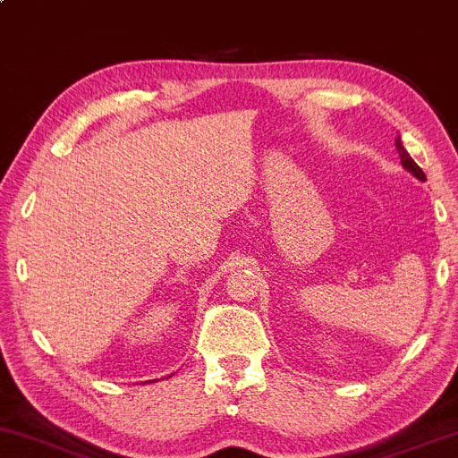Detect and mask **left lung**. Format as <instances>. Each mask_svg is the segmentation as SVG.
<instances>
[{"mask_svg": "<svg viewBox=\"0 0 458 458\" xmlns=\"http://www.w3.org/2000/svg\"><path fill=\"white\" fill-rule=\"evenodd\" d=\"M394 144H396V150H398V157H401V163H403V167L407 172H411V174L418 178V181H427V176H424V172L420 170V165L418 163H415L413 159H411V155H409L407 152V148H404L403 146V140H401V135H398L396 138V141H394Z\"/></svg>", "mask_w": 458, "mask_h": 458, "instance_id": "obj_1", "label": "left lung"}]
</instances>
